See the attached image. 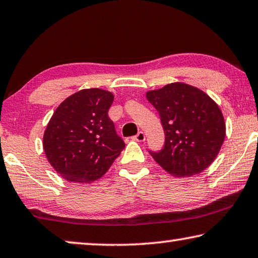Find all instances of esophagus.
<instances>
[{"instance_id":"1","label":"esophagus","mask_w":258,"mask_h":258,"mask_svg":"<svg viewBox=\"0 0 258 258\" xmlns=\"http://www.w3.org/2000/svg\"><path fill=\"white\" fill-rule=\"evenodd\" d=\"M134 139H136L138 142H144L146 140V136H145L144 132H139L137 136L134 137Z\"/></svg>"}]
</instances>
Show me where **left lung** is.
<instances>
[{"instance_id":"1","label":"left lung","mask_w":258,"mask_h":258,"mask_svg":"<svg viewBox=\"0 0 258 258\" xmlns=\"http://www.w3.org/2000/svg\"><path fill=\"white\" fill-rule=\"evenodd\" d=\"M161 117L165 142L149 153L174 177L201 173L217 156L225 132L223 113L209 95L194 86L173 83L146 94Z\"/></svg>"}]
</instances>
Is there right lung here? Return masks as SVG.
<instances>
[{"label": "right lung", "instance_id": "1", "mask_svg": "<svg viewBox=\"0 0 258 258\" xmlns=\"http://www.w3.org/2000/svg\"><path fill=\"white\" fill-rule=\"evenodd\" d=\"M113 94L88 88L72 94L55 110L43 136L50 165L72 182L101 178L125 148L108 111Z\"/></svg>", "mask_w": 258, "mask_h": 258}]
</instances>
